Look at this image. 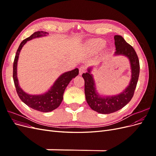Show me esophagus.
I'll list each match as a JSON object with an SVG mask.
<instances>
[{"label":"esophagus","instance_id":"34e87169","mask_svg":"<svg viewBox=\"0 0 156 156\" xmlns=\"http://www.w3.org/2000/svg\"><path fill=\"white\" fill-rule=\"evenodd\" d=\"M86 71L85 66H81L79 68V75H82Z\"/></svg>","mask_w":156,"mask_h":156}]
</instances>
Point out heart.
I'll list each match as a JSON object with an SVG mask.
<instances>
[{
	"label": "heart",
	"mask_w": 156,
	"mask_h": 156,
	"mask_svg": "<svg viewBox=\"0 0 156 156\" xmlns=\"http://www.w3.org/2000/svg\"><path fill=\"white\" fill-rule=\"evenodd\" d=\"M105 42L101 39H95L90 41L89 45L92 48L95 50H100L102 49L105 45Z\"/></svg>",
	"instance_id": "1"
}]
</instances>
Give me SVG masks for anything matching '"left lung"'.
Returning <instances> with one entry per match:
<instances>
[{"label": "left lung", "mask_w": 156, "mask_h": 156, "mask_svg": "<svg viewBox=\"0 0 156 156\" xmlns=\"http://www.w3.org/2000/svg\"><path fill=\"white\" fill-rule=\"evenodd\" d=\"M114 38L116 47L114 56H125L129 61L131 75L128 86L119 94L101 96L96 90L95 81L91 73L92 67L88 68L87 72L82 75L84 80V93L88 104L92 110L101 114L115 112L126 105L133 96L139 76V60L133 47L120 35H115Z\"/></svg>", "instance_id": "8db88e82"}]
</instances>
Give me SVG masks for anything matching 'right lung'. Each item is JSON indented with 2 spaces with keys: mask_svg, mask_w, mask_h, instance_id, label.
Returning a JSON list of instances; mask_svg holds the SVG:
<instances>
[{
  "mask_svg": "<svg viewBox=\"0 0 156 156\" xmlns=\"http://www.w3.org/2000/svg\"><path fill=\"white\" fill-rule=\"evenodd\" d=\"M49 33L44 31H37L27 37L20 44L16 52L13 66V78L16 91L21 100L27 105L33 109L40 112H48L55 110L59 107L63 100V95L66 88L67 87L72 79L77 76L79 74L78 68H75L69 72H65L60 75L56 80L48 92L41 94H29L25 92L20 87L17 75V67L19 55L21 49L28 41L36 37H44L48 35Z\"/></svg>",
  "mask_w": 156,
  "mask_h": 156,
  "instance_id": "1",
  "label": "right lung"
}]
</instances>
